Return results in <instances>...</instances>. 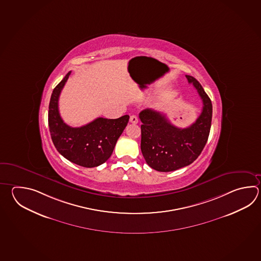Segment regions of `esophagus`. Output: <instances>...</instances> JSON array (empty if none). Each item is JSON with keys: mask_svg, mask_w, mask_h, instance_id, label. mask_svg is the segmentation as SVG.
<instances>
[{"mask_svg": "<svg viewBox=\"0 0 261 261\" xmlns=\"http://www.w3.org/2000/svg\"><path fill=\"white\" fill-rule=\"evenodd\" d=\"M129 121H130V122H132V123H138L139 122V118L137 117L136 115H131Z\"/></svg>", "mask_w": 261, "mask_h": 261, "instance_id": "34e87169", "label": "esophagus"}]
</instances>
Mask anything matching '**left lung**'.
Returning <instances> with one entry per match:
<instances>
[{
	"label": "left lung",
	"instance_id": "1",
	"mask_svg": "<svg viewBox=\"0 0 261 261\" xmlns=\"http://www.w3.org/2000/svg\"><path fill=\"white\" fill-rule=\"evenodd\" d=\"M202 100L200 116L189 127L172 124L165 114L146 109L139 113L141 124L140 148L146 163L154 170L171 172L191 165L207 142L212 121V102L201 84L186 75Z\"/></svg>",
	"mask_w": 261,
	"mask_h": 261
}]
</instances>
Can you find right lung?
Listing matches in <instances>:
<instances>
[{
  "mask_svg": "<svg viewBox=\"0 0 261 261\" xmlns=\"http://www.w3.org/2000/svg\"><path fill=\"white\" fill-rule=\"evenodd\" d=\"M69 75L70 71L55 87L50 98L48 125L51 138L56 149L66 159L84 167H96L111 157L118 139L127 125L129 116L96 118L81 127L65 123L59 114V98Z\"/></svg>",
  "mask_w": 261,
  "mask_h": 261,
  "instance_id": "obj_1",
  "label": "right lung"
}]
</instances>
